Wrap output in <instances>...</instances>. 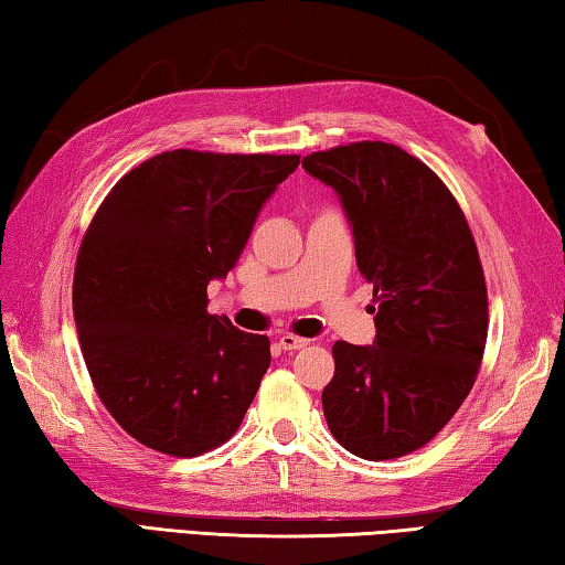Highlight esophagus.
<instances>
[{
    "mask_svg": "<svg viewBox=\"0 0 565 565\" xmlns=\"http://www.w3.org/2000/svg\"><path fill=\"white\" fill-rule=\"evenodd\" d=\"M307 344H310V339H305V337H295V334H282V337H280V347H282L285 351L305 349Z\"/></svg>",
    "mask_w": 565,
    "mask_h": 565,
    "instance_id": "esophagus-1",
    "label": "esophagus"
}]
</instances>
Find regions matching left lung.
Returning a JSON list of instances; mask_svg holds the SVG:
<instances>
[{
    "mask_svg": "<svg viewBox=\"0 0 565 565\" xmlns=\"http://www.w3.org/2000/svg\"><path fill=\"white\" fill-rule=\"evenodd\" d=\"M351 223L359 273L374 285V347L337 342L322 408L337 443L393 460L438 435L472 391L487 344V285L450 189L388 142L302 159Z\"/></svg>",
    "mask_w": 565,
    "mask_h": 565,
    "instance_id": "left-lung-1",
    "label": "left lung"
}]
</instances>
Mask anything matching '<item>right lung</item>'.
I'll return each instance as SVG.
<instances>
[{
    "mask_svg": "<svg viewBox=\"0 0 565 565\" xmlns=\"http://www.w3.org/2000/svg\"><path fill=\"white\" fill-rule=\"evenodd\" d=\"M300 154L172 150L127 172L85 231L73 317L103 406L157 452L226 443L270 366V342L206 312L258 211Z\"/></svg>",
    "mask_w": 565,
    "mask_h": 565,
    "instance_id": "1",
    "label": "right lung"
}]
</instances>
